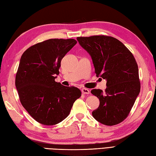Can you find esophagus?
I'll return each instance as SVG.
<instances>
[{
	"instance_id": "obj_1",
	"label": "esophagus",
	"mask_w": 156,
	"mask_h": 156,
	"mask_svg": "<svg viewBox=\"0 0 156 156\" xmlns=\"http://www.w3.org/2000/svg\"><path fill=\"white\" fill-rule=\"evenodd\" d=\"M81 90H82V94H90V91H89V90H88V89H87V88H82Z\"/></svg>"
}]
</instances>
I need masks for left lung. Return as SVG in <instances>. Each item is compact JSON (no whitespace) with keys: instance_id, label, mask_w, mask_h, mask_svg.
Masks as SVG:
<instances>
[{"instance_id":"left-lung-1","label":"left lung","mask_w":156,"mask_h":156,"mask_svg":"<svg viewBox=\"0 0 156 156\" xmlns=\"http://www.w3.org/2000/svg\"><path fill=\"white\" fill-rule=\"evenodd\" d=\"M77 40L91 56L97 77L107 80L105 92L100 89L91 90L100 101L92 116L105 125L120 123L127 117L140 92L133 55L122 42L110 36L78 37Z\"/></svg>"}]
</instances>
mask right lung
Returning a JSON list of instances; mask_svg holds the SVG:
<instances>
[{
    "label": "right lung",
    "instance_id": "right-lung-1",
    "mask_svg": "<svg viewBox=\"0 0 156 156\" xmlns=\"http://www.w3.org/2000/svg\"><path fill=\"white\" fill-rule=\"evenodd\" d=\"M76 43L74 39H48L31 46L21 55L15 86L23 107L39 123L60 122L81 97L78 88L55 81L62 58Z\"/></svg>",
    "mask_w": 156,
    "mask_h": 156
}]
</instances>
